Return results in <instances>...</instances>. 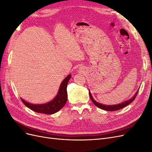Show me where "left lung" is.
<instances>
[{"label": "left lung", "instance_id": "left-lung-1", "mask_svg": "<svg viewBox=\"0 0 152 152\" xmlns=\"http://www.w3.org/2000/svg\"><path fill=\"white\" fill-rule=\"evenodd\" d=\"M138 91L139 89L136 91V93L134 94V95L131 97L130 99H129L125 102H123L121 103H119V104H113V105H107V104H103L102 103H99L98 102H96V101L94 100V99L93 98V96H92V94L91 93L90 91L89 90V96H90V98L91 99L92 102L96 106V107H98V108L106 110V111H116V110H118L120 109H122L124 107H126V106H127L128 104H129L131 103H132L133 101L134 100V99L136 98V96L137 94V93H138Z\"/></svg>", "mask_w": 152, "mask_h": 152}]
</instances>
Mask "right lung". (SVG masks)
Returning <instances> with one entry per match:
<instances>
[{
	"mask_svg": "<svg viewBox=\"0 0 152 152\" xmlns=\"http://www.w3.org/2000/svg\"><path fill=\"white\" fill-rule=\"evenodd\" d=\"M72 75L69 74L64 79L59 86L58 93L53 100L44 104H32L26 102L23 99H21L23 103L25 106L33 111L44 114H53L60 110L65 105L67 101V85L69 80L70 79Z\"/></svg>",
	"mask_w": 152,
	"mask_h": 152,
	"instance_id": "obj_1",
	"label": "right lung"
}]
</instances>
